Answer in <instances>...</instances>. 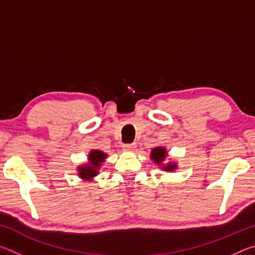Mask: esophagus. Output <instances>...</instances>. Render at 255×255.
<instances>
[{"label": "esophagus", "instance_id": "1", "mask_svg": "<svg viewBox=\"0 0 255 255\" xmlns=\"http://www.w3.org/2000/svg\"><path fill=\"white\" fill-rule=\"evenodd\" d=\"M136 148V145L135 144H124L123 145V149L124 150H127V152H131Z\"/></svg>", "mask_w": 255, "mask_h": 255}]
</instances>
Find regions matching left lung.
Returning a JSON list of instances; mask_svg holds the SVG:
<instances>
[{
  "instance_id": "left-lung-1",
  "label": "left lung",
  "mask_w": 255,
  "mask_h": 255,
  "mask_svg": "<svg viewBox=\"0 0 255 255\" xmlns=\"http://www.w3.org/2000/svg\"><path fill=\"white\" fill-rule=\"evenodd\" d=\"M166 158H167V150L165 147H163V146H157V147L153 148L152 152H150V159H152L156 165L159 166V169L166 172H172L176 170L178 164L175 162H172L171 159L167 163H164Z\"/></svg>"
}]
</instances>
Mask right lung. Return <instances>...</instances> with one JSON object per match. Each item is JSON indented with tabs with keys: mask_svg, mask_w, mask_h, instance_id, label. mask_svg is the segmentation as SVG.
<instances>
[{
	"mask_svg": "<svg viewBox=\"0 0 255 255\" xmlns=\"http://www.w3.org/2000/svg\"><path fill=\"white\" fill-rule=\"evenodd\" d=\"M108 155L99 149L90 150L88 155V163L77 166V175L84 181H92L99 174V170L105 163Z\"/></svg>",
	"mask_w": 255,
	"mask_h": 255,
	"instance_id": "obj_1",
	"label": "right lung"
}]
</instances>
